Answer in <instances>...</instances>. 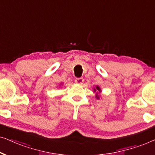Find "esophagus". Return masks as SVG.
Wrapping results in <instances>:
<instances>
[{
  "label": "esophagus",
  "instance_id": "esophagus-1",
  "mask_svg": "<svg viewBox=\"0 0 155 155\" xmlns=\"http://www.w3.org/2000/svg\"><path fill=\"white\" fill-rule=\"evenodd\" d=\"M75 82L77 84H80V85H81V84H83L84 79L83 78H76L75 80Z\"/></svg>",
  "mask_w": 155,
  "mask_h": 155
}]
</instances>
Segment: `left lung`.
I'll return each mask as SVG.
<instances>
[{
  "instance_id": "obj_1",
  "label": "left lung",
  "mask_w": 155,
  "mask_h": 155,
  "mask_svg": "<svg viewBox=\"0 0 155 155\" xmlns=\"http://www.w3.org/2000/svg\"><path fill=\"white\" fill-rule=\"evenodd\" d=\"M96 91H97L96 94V98L97 99H99V98H100L101 96H100V94L98 95V92H99V94H101V88L99 87L98 86H96V87L94 88V92L95 93Z\"/></svg>"
}]
</instances>
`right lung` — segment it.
I'll list each match as a JSON object with an SVG mask.
<instances>
[{"label":"right lung","instance_id":"right-lung-1","mask_svg":"<svg viewBox=\"0 0 155 155\" xmlns=\"http://www.w3.org/2000/svg\"><path fill=\"white\" fill-rule=\"evenodd\" d=\"M60 85H61V84H60Z\"/></svg>","mask_w":155,"mask_h":155}]
</instances>
